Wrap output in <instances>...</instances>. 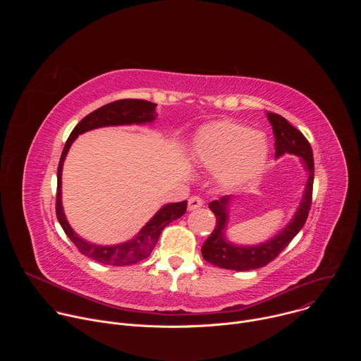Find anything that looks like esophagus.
Instances as JSON below:
<instances>
[{"mask_svg":"<svg viewBox=\"0 0 361 361\" xmlns=\"http://www.w3.org/2000/svg\"><path fill=\"white\" fill-rule=\"evenodd\" d=\"M202 200L198 195H192L188 198V210H197L200 207H202Z\"/></svg>","mask_w":361,"mask_h":361,"instance_id":"34e87169","label":"esophagus"}]
</instances>
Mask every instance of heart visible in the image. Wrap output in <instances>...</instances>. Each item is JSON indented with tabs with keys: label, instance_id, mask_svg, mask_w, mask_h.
<instances>
[{
	"label": "heart",
	"instance_id": "obj_1",
	"mask_svg": "<svg viewBox=\"0 0 361 361\" xmlns=\"http://www.w3.org/2000/svg\"><path fill=\"white\" fill-rule=\"evenodd\" d=\"M269 152V140L263 133L227 120L202 127L192 144L195 161L217 170L219 181L227 188L243 187L259 177Z\"/></svg>",
	"mask_w": 361,
	"mask_h": 361
}]
</instances>
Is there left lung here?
Segmentation results:
<instances>
[{"label": "left lung", "mask_w": 361, "mask_h": 361, "mask_svg": "<svg viewBox=\"0 0 361 361\" xmlns=\"http://www.w3.org/2000/svg\"><path fill=\"white\" fill-rule=\"evenodd\" d=\"M267 118L273 127L276 135V159L283 157L284 154L297 156L307 171V181L293 219L284 226L274 237L267 241L254 245H240L228 241L226 230L228 226V210L233 197L224 195L220 200H214L209 204V209L216 216V227L210 237L205 240L201 247V254L205 262H209L220 269L248 271L267 266L271 260L290 244V241L302 228L308 212L312 205V192L314 181V161L310 144L304 135L295 130L284 117L276 113H267Z\"/></svg>", "instance_id": "obj_1"}]
</instances>
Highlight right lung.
Here are the masks:
<instances>
[{
    "mask_svg": "<svg viewBox=\"0 0 361 361\" xmlns=\"http://www.w3.org/2000/svg\"><path fill=\"white\" fill-rule=\"evenodd\" d=\"M157 104L145 99H118L110 104L102 106L95 111L90 113L84 117L70 134L66 147L63 149L59 170H57V219L68 235V238L75 244V247L84 255L90 257L91 260L98 262L101 264H110V266H128L138 263L151 254L152 248L156 247L159 237L166 226L171 221L180 219L185 214L187 210V201L181 202H169L151 217V220L137 233V235L128 241L114 244V245H101L90 243L81 238L70 226L64 207H63V195H61V176H63V166L66 157L68 154L70 147L75 141L80 134L87 131L101 128V127H116V126H142L151 124L157 117L156 113Z\"/></svg>",
    "mask_w": 361,
    "mask_h": 361,
    "instance_id": "right-lung-1",
    "label": "right lung"
}]
</instances>
